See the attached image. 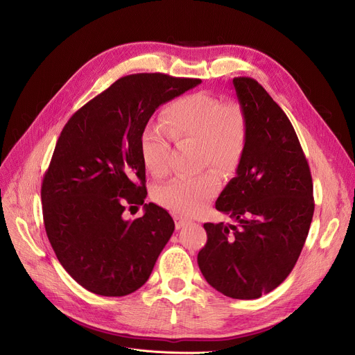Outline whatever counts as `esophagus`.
Returning <instances> with one entry per match:
<instances>
[{"instance_id":"1","label":"esophagus","mask_w":355,"mask_h":355,"mask_svg":"<svg viewBox=\"0 0 355 355\" xmlns=\"http://www.w3.org/2000/svg\"><path fill=\"white\" fill-rule=\"evenodd\" d=\"M187 223H189V220L184 219V217H182V216H175V226H176L178 230L182 229V227H184Z\"/></svg>"}]
</instances>
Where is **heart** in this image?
I'll use <instances>...</instances> for the list:
<instances>
[{"label":"heart","instance_id":"b5f03b06","mask_svg":"<svg viewBox=\"0 0 355 355\" xmlns=\"http://www.w3.org/2000/svg\"><path fill=\"white\" fill-rule=\"evenodd\" d=\"M162 126H148L141 136V156L153 176L169 171L171 144L195 141L200 145V165L216 166L222 172H234L248 145L249 125L243 107L236 102L223 103L207 92H195L178 98L166 106ZM222 186L219 172L209 169L198 176H179L156 189V200L176 213L198 214L217 195Z\"/></svg>","mask_w":355,"mask_h":355}]
</instances>
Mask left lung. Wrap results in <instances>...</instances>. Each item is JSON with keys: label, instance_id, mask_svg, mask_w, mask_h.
Listing matches in <instances>:
<instances>
[{"label": "left lung", "instance_id": "1", "mask_svg": "<svg viewBox=\"0 0 355 355\" xmlns=\"http://www.w3.org/2000/svg\"><path fill=\"white\" fill-rule=\"evenodd\" d=\"M248 118V145L233 178L216 200L233 225L205 223L198 263L222 294L253 300L280 286L306 243L313 213L309 162L283 109L253 78H233Z\"/></svg>", "mask_w": 355, "mask_h": 355}]
</instances>
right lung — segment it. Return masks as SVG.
Here are the masks:
<instances>
[{
	"mask_svg": "<svg viewBox=\"0 0 355 355\" xmlns=\"http://www.w3.org/2000/svg\"><path fill=\"white\" fill-rule=\"evenodd\" d=\"M202 83L165 73L118 79L69 118L44 175L45 232L68 275L91 293L142 287L169 241L172 216L146 199L141 136L156 109ZM144 204L146 214L123 219Z\"/></svg>",
	"mask_w": 355,
	"mask_h": 355,
	"instance_id": "obj_1",
	"label": "right lung"
}]
</instances>
